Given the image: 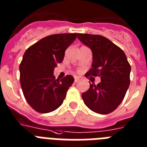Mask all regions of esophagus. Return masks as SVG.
Wrapping results in <instances>:
<instances>
[{"instance_id": "obj_1", "label": "esophagus", "mask_w": 147, "mask_h": 147, "mask_svg": "<svg viewBox=\"0 0 147 147\" xmlns=\"http://www.w3.org/2000/svg\"><path fill=\"white\" fill-rule=\"evenodd\" d=\"M82 80V77L81 76H75L74 77V81L75 82H78V81L81 80Z\"/></svg>"}]
</instances>
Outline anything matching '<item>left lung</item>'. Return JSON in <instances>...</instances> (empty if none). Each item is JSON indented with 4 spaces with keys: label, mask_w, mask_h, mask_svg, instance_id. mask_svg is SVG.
Returning <instances> with one entry per match:
<instances>
[{
    "label": "left lung",
    "mask_w": 147,
    "mask_h": 147,
    "mask_svg": "<svg viewBox=\"0 0 147 147\" xmlns=\"http://www.w3.org/2000/svg\"><path fill=\"white\" fill-rule=\"evenodd\" d=\"M77 37L92 52V67L86 76H100L101 80L90 84L82 100L94 113L108 114L124 99L130 84V65L124 52L106 37L88 34H78Z\"/></svg>",
    "instance_id": "1"
}]
</instances>
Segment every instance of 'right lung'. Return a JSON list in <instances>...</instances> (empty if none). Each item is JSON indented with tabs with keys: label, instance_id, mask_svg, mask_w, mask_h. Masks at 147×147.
<instances>
[{
	"label": "right lung",
	"instance_id": "add662e5",
	"mask_svg": "<svg viewBox=\"0 0 147 147\" xmlns=\"http://www.w3.org/2000/svg\"><path fill=\"white\" fill-rule=\"evenodd\" d=\"M75 34L47 36L25 51L19 65L20 84L25 100L35 111L47 113L62 104L74 78L67 75L59 80L53 75L62 62L67 48L76 40Z\"/></svg>",
	"mask_w": 147,
	"mask_h": 147
}]
</instances>
